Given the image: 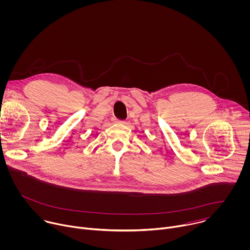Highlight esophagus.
Returning <instances> with one entry per match:
<instances>
[{
	"label": "esophagus",
	"mask_w": 250,
	"mask_h": 250,
	"mask_svg": "<svg viewBox=\"0 0 250 250\" xmlns=\"http://www.w3.org/2000/svg\"><path fill=\"white\" fill-rule=\"evenodd\" d=\"M113 122L116 123V124H124V123H125L124 121H120V120H118V119H114Z\"/></svg>",
	"instance_id": "34e87169"
}]
</instances>
